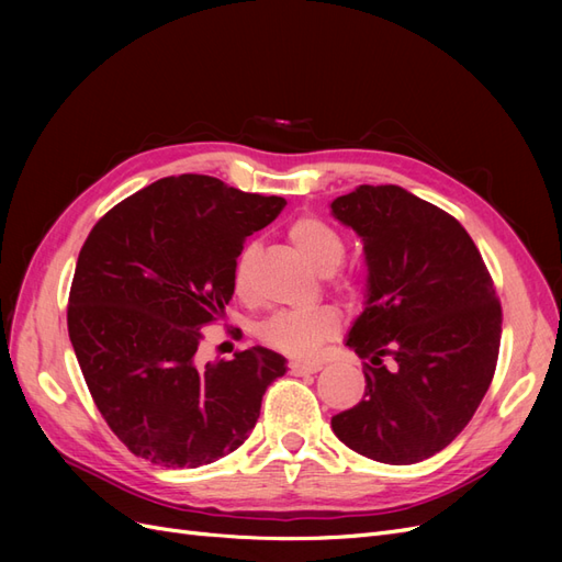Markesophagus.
Returning <instances> with one entry per match:
<instances>
[{
  "instance_id": "34e87169",
  "label": "esophagus",
  "mask_w": 562,
  "mask_h": 562,
  "mask_svg": "<svg viewBox=\"0 0 562 562\" xmlns=\"http://www.w3.org/2000/svg\"><path fill=\"white\" fill-rule=\"evenodd\" d=\"M288 368H291L293 375H314V372L321 370V363H300V361H293Z\"/></svg>"
}]
</instances>
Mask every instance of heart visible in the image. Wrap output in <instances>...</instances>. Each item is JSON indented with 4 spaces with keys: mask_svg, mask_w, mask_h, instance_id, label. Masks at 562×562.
I'll list each match as a JSON object with an SVG mask.
<instances>
[{
    "mask_svg": "<svg viewBox=\"0 0 562 562\" xmlns=\"http://www.w3.org/2000/svg\"><path fill=\"white\" fill-rule=\"evenodd\" d=\"M288 239L293 246L310 260V265L318 271V274H333V271L342 265L345 260V239L339 236L337 229H333L328 223L304 215L297 217L295 223L288 227ZM255 255H258V246H246L239 258L234 262L232 283L236 295L248 297L250 295V271ZM342 291H351L353 281L342 279L339 281ZM339 328V314L335 307H316L310 312H274L267 318H262L255 326V335L262 345L277 349L293 359H312L318 351V347L330 339Z\"/></svg>",
    "mask_w": 562,
    "mask_h": 562,
    "instance_id": "1",
    "label": "heart"
}]
</instances>
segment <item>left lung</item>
Instances as JSON below:
<instances>
[{
    "mask_svg": "<svg viewBox=\"0 0 562 562\" xmlns=\"http://www.w3.org/2000/svg\"><path fill=\"white\" fill-rule=\"evenodd\" d=\"M330 213L361 236L368 265L366 310L347 337L366 394L333 431L375 462H422L467 427L495 375V283L467 229L398 184L356 187Z\"/></svg>",
    "mask_w": 562,
    "mask_h": 562,
    "instance_id": "left-lung-1",
    "label": "left lung"
}]
</instances>
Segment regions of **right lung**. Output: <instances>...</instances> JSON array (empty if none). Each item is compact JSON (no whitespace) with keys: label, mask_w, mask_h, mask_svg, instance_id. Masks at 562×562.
<instances>
[{"label":"right lung","mask_w":562,"mask_h":562,"mask_svg":"<svg viewBox=\"0 0 562 562\" xmlns=\"http://www.w3.org/2000/svg\"><path fill=\"white\" fill-rule=\"evenodd\" d=\"M283 206L211 176H171L116 203L83 241L67 333L100 415L133 454L196 469L252 431L283 356L252 347L199 366L194 353L234 295L246 236Z\"/></svg>","instance_id":"1"}]
</instances>
